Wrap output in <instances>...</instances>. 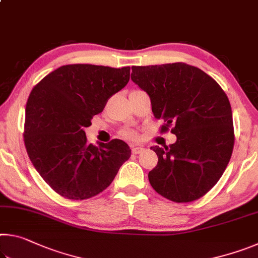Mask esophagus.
<instances>
[{
	"mask_svg": "<svg viewBox=\"0 0 258 258\" xmlns=\"http://www.w3.org/2000/svg\"><path fill=\"white\" fill-rule=\"evenodd\" d=\"M142 150H143V148H141V147H133L132 148V154L133 155H139L140 152H142Z\"/></svg>",
	"mask_w": 258,
	"mask_h": 258,
	"instance_id": "1",
	"label": "esophagus"
}]
</instances>
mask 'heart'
Wrapping results in <instances>:
<instances>
[{
  "instance_id": "heart-1",
  "label": "heart",
  "mask_w": 258,
  "mask_h": 258,
  "mask_svg": "<svg viewBox=\"0 0 258 258\" xmlns=\"http://www.w3.org/2000/svg\"><path fill=\"white\" fill-rule=\"evenodd\" d=\"M120 135L126 140H137L138 139V133L133 130L125 128L120 131Z\"/></svg>"
}]
</instances>
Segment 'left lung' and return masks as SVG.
<instances>
[{
	"label": "left lung",
	"instance_id": "left-lung-1",
	"mask_svg": "<svg viewBox=\"0 0 258 258\" xmlns=\"http://www.w3.org/2000/svg\"><path fill=\"white\" fill-rule=\"evenodd\" d=\"M132 81L149 94L160 132L171 129L176 142L151 147L158 163L148 174L151 186L166 199L191 203L216 184L234 146L228 97L206 73L184 62L133 66Z\"/></svg>",
	"mask_w": 258,
	"mask_h": 258
}]
</instances>
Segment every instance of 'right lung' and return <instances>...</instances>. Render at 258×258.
<instances>
[{
	"mask_svg": "<svg viewBox=\"0 0 258 258\" xmlns=\"http://www.w3.org/2000/svg\"><path fill=\"white\" fill-rule=\"evenodd\" d=\"M130 67L66 64L33 87L26 104L24 142L30 161L52 190L84 200L110 185L131 149L115 139L99 147L84 132L108 99L130 81Z\"/></svg>",
	"mask_w": 258,
	"mask_h": 258,
	"instance_id": "obj_1",
	"label": "right lung"
}]
</instances>
